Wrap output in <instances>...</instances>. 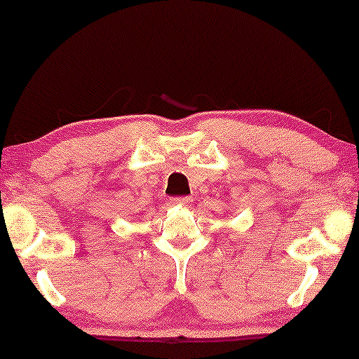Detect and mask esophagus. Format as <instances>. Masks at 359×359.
Listing matches in <instances>:
<instances>
[{
  "label": "esophagus",
  "mask_w": 359,
  "mask_h": 359,
  "mask_svg": "<svg viewBox=\"0 0 359 359\" xmlns=\"http://www.w3.org/2000/svg\"><path fill=\"white\" fill-rule=\"evenodd\" d=\"M190 201H191L190 196H179V198L170 200V203H172V205H180V206H189Z\"/></svg>",
  "instance_id": "esophagus-1"
}]
</instances>
